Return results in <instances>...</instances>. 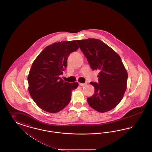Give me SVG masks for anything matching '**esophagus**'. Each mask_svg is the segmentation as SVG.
Listing matches in <instances>:
<instances>
[{
	"label": "esophagus",
	"mask_w": 152,
	"mask_h": 152,
	"mask_svg": "<svg viewBox=\"0 0 152 152\" xmlns=\"http://www.w3.org/2000/svg\"><path fill=\"white\" fill-rule=\"evenodd\" d=\"M79 85L80 86H85L86 85V83H79Z\"/></svg>",
	"instance_id": "obj_1"
}]
</instances>
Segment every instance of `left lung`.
<instances>
[{"instance_id": "obj_1", "label": "left lung", "mask_w": 152, "mask_h": 152, "mask_svg": "<svg viewBox=\"0 0 152 152\" xmlns=\"http://www.w3.org/2000/svg\"><path fill=\"white\" fill-rule=\"evenodd\" d=\"M93 71L99 70V83L91 82L94 94L87 98L88 104L99 112L115 108L126 91L128 73L121 58L100 40H76Z\"/></svg>"}]
</instances>
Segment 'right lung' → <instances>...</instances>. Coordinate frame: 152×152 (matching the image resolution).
Here are the masks:
<instances>
[{
  "mask_svg": "<svg viewBox=\"0 0 152 152\" xmlns=\"http://www.w3.org/2000/svg\"><path fill=\"white\" fill-rule=\"evenodd\" d=\"M79 48L75 40L61 42L46 47L33 62L28 76V91L37 105L47 112L57 113L71 99L77 83L64 82L63 75L71 53Z\"/></svg>",
  "mask_w": 152,
  "mask_h": 152,
  "instance_id": "add662e5",
  "label": "right lung"
}]
</instances>
